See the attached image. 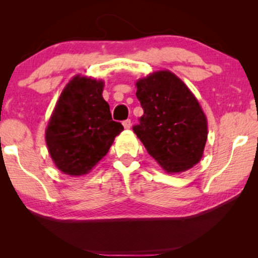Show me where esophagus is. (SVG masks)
I'll return each mask as SVG.
<instances>
[{"mask_svg": "<svg viewBox=\"0 0 258 258\" xmlns=\"http://www.w3.org/2000/svg\"><path fill=\"white\" fill-rule=\"evenodd\" d=\"M123 126H124L125 129H130V126H132V121H130V119H125V121H123Z\"/></svg>", "mask_w": 258, "mask_h": 258, "instance_id": "1", "label": "esophagus"}]
</instances>
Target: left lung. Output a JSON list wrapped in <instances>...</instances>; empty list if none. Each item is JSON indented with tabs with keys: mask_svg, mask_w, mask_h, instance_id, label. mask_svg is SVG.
<instances>
[{
	"mask_svg": "<svg viewBox=\"0 0 258 258\" xmlns=\"http://www.w3.org/2000/svg\"><path fill=\"white\" fill-rule=\"evenodd\" d=\"M136 87L143 115L133 130L148 154L167 172H182L199 163L208 124L189 88L168 70L139 80Z\"/></svg>",
	"mask_w": 258,
	"mask_h": 258,
	"instance_id": "left-lung-1",
	"label": "left lung"
}]
</instances>
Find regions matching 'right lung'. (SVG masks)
I'll use <instances>...</instances> for the list:
<instances>
[{
  "instance_id": "1",
  "label": "right lung",
  "mask_w": 258,
  "mask_h": 258,
  "mask_svg": "<svg viewBox=\"0 0 258 258\" xmlns=\"http://www.w3.org/2000/svg\"><path fill=\"white\" fill-rule=\"evenodd\" d=\"M103 82L75 76L63 89L45 130L49 154L70 176L88 174L123 130L102 97Z\"/></svg>"
}]
</instances>
